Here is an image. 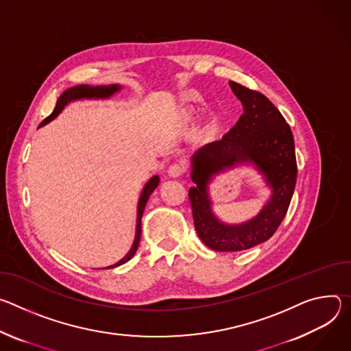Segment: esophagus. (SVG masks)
I'll list each match as a JSON object with an SVG mask.
<instances>
[{"mask_svg":"<svg viewBox=\"0 0 351 351\" xmlns=\"http://www.w3.org/2000/svg\"><path fill=\"white\" fill-rule=\"evenodd\" d=\"M182 173H184V166H182L181 163H173V165L169 167V170H167V174H169L170 177H173V178L180 177Z\"/></svg>","mask_w":351,"mask_h":351,"instance_id":"esophagus-1","label":"esophagus"}]
</instances>
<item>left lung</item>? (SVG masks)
<instances>
[{
    "label": "left lung",
    "mask_w": 351,
    "mask_h": 351,
    "mask_svg": "<svg viewBox=\"0 0 351 351\" xmlns=\"http://www.w3.org/2000/svg\"><path fill=\"white\" fill-rule=\"evenodd\" d=\"M228 85L243 104L241 117L221 139L202 146L191 159L193 223L202 243L220 252L250 250L274 236L297 180L294 138L280 111L262 93L232 81ZM241 164L252 165L263 176L271 197L252 219L228 225L214 215L208 185L216 175Z\"/></svg>",
    "instance_id": "1"
}]
</instances>
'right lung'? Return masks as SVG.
<instances>
[{
  "mask_svg": "<svg viewBox=\"0 0 351 351\" xmlns=\"http://www.w3.org/2000/svg\"><path fill=\"white\" fill-rule=\"evenodd\" d=\"M121 89H123V86L119 85V84H114V85H99V86H90V85H76V86H72V88L66 89L58 97L54 111L38 127H43V125L49 124L50 121H53L54 119H57L58 114L65 108V106H68L72 101H76V100H106V99H110L111 96H114L115 93H119ZM159 181H160L159 176H153L145 184V186H143V189L141 192V197H139V201H138V209H136L135 239H134V243L131 245V250L119 262L114 263V265H110V266H107L104 269H111V267L120 266V265L128 262L135 255V252L138 250V245H139V240H141V231H142V221L141 220H142V215H143V210H145V206H146V202H147L149 197L152 195V192L156 188H158Z\"/></svg>",
  "mask_w": 351,
  "mask_h": 351,
  "instance_id": "obj_1",
  "label": "right lung"
}]
</instances>
